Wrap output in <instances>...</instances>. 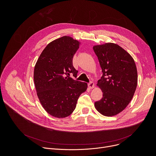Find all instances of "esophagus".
I'll list each match as a JSON object with an SVG mask.
<instances>
[{"label":"esophagus","instance_id":"1","mask_svg":"<svg viewBox=\"0 0 156 156\" xmlns=\"http://www.w3.org/2000/svg\"><path fill=\"white\" fill-rule=\"evenodd\" d=\"M88 87L89 88H90V89L93 88L94 87V83L93 82V81H90V82L88 84Z\"/></svg>","mask_w":156,"mask_h":156}]
</instances>
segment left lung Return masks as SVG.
<instances>
[{
  "label": "left lung",
  "instance_id": "8db88e82",
  "mask_svg": "<svg viewBox=\"0 0 156 156\" xmlns=\"http://www.w3.org/2000/svg\"><path fill=\"white\" fill-rule=\"evenodd\" d=\"M102 71L97 85L103 97L95 102L102 115L112 116L123 111L132 101L137 86V69L133 57L113 43L93 47Z\"/></svg>",
  "mask_w": 156,
  "mask_h": 156
}]
</instances>
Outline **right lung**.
I'll list each match as a JSON object with an SVG mask.
<instances>
[{"mask_svg": "<svg viewBox=\"0 0 156 156\" xmlns=\"http://www.w3.org/2000/svg\"><path fill=\"white\" fill-rule=\"evenodd\" d=\"M80 42L64 36L49 43L41 53L34 68V83L40 102L51 116L63 118L75 109L87 83L73 80L78 71L73 66Z\"/></svg>", "mask_w": 156, "mask_h": 156, "instance_id": "obj_1", "label": "right lung"}]
</instances>
